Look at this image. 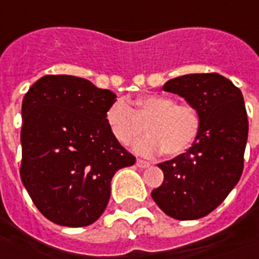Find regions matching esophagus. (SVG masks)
<instances>
[{
    "label": "esophagus",
    "instance_id": "34e87169",
    "mask_svg": "<svg viewBox=\"0 0 259 259\" xmlns=\"http://www.w3.org/2000/svg\"><path fill=\"white\" fill-rule=\"evenodd\" d=\"M136 165H138L139 167H142V169H143V167H149V166H150V163H149V162H146V160L138 159V160H136Z\"/></svg>",
    "mask_w": 259,
    "mask_h": 259
}]
</instances>
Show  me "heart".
Wrapping results in <instances>:
<instances>
[{
	"label": "heart",
	"mask_w": 259,
	"mask_h": 259,
	"mask_svg": "<svg viewBox=\"0 0 259 259\" xmlns=\"http://www.w3.org/2000/svg\"><path fill=\"white\" fill-rule=\"evenodd\" d=\"M106 124L120 145H129L143 132L147 135L133 143V150L153 156L163 150L167 156L186 152L201 129L198 110L178 103L167 94H143L132 100V107L121 100L112 103L106 112Z\"/></svg>",
	"instance_id": "b5f03b06"
}]
</instances>
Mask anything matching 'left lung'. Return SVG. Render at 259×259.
<instances>
[{"instance_id": "8db88e82", "label": "left lung", "mask_w": 259, "mask_h": 259, "mask_svg": "<svg viewBox=\"0 0 259 259\" xmlns=\"http://www.w3.org/2000/svg\"><path fill=\"white\" fill-rule=\"evenodd\" d=\"M163 90L198 110L201 129L186 153L157 165L165 179L152 198L170 218H203L224 202L242 175L248 139L244 97L218 73L176 77Z\"/></svg>"}]
</instances>
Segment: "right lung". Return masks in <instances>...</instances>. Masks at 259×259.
Here are the masks:
<instances>
[{
  "mask_svg": "<svg viewBox=\"0 0 259 259\" xmlns=\"http://www.w3.org/2000/svg\"><path fill=\"white\" fill-rule=\"evenodd\" d=\"M116 97L76 76L41 77L24 96L21 181L57 225L96 222L109 203L114 174L136 162L106 124Z\"/></svg>",
  "mask_w": 259,
  "mask_h": 259,
  "instance_id": "right-lung-1",
  "label": "right lung"
}]
</instances>
